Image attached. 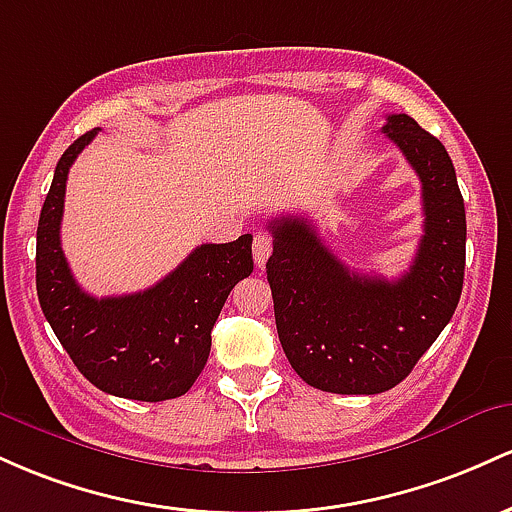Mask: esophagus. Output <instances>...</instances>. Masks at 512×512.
Returning a JSON list of instances; mask_svg holds the SVG:
<instances>
[{
	"label": "esophagus",
	"instance_id": "obj_1",
	"mask_svg": "<svg viewBox=\"0 0 512 512\" xmlns=\"http://www.w3.org/2000/svg\"><path fill=\"white\" fill-rule=\"evenodd\" d=\"M273 251V237L268 232H258L254 237V261L256 266H263Z\"/></svg>",
	"mask_w": 512,
	"mask_h": 512
}]
</instances>
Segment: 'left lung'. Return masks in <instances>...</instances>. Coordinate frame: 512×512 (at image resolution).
Returning a JSON list of instances; mask_svg holds the SVG:
<instances>
[{"instance_id":"8db88e82","label":"left lung","mask_w":512,"mask_h":512,"mask_svg":"<svg viewBox=\"0 0 512 512\" xmlns=\"http://www.w3.org/2000/svg\"><path fill=\"white\" fill-rule=\"evenodd\" d=\"M389 140L421 179L423 237L401 278L353 273L304 217L268 222L275 326L292 370L331 394H380L404 380L455 314L464 283L467 217L450 154L406 113Z\"/></svg>"}]
</instances>
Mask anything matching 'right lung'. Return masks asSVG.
I'll use <instances>...</instances> for the list:
<instances>
[{"mask_svg": "<svg viewBox=\"0 0 512 512\" xmlns=\"http://www.w3.org/2000/svg\"><path fill=\"white\" fill-rule=\"evenodd\" d=\"M99 130L55 166L36 237V290L45 319L77 370L101 392L137 401L186 394L210 355V331L229 292L254 271L251 234L200 244L164 280L135 295L94 297L77 285L60 244L67 174Z\"/></svg>", "mask_w": 512, "mask_h": 512, "instance_id": "add662e5", "label": "right lung"}]
</instances>
